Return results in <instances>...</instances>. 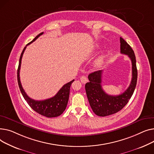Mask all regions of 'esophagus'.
<instances>
[{
	"instance_id": "34e87169",
	"label": "esophagus",
	"mask_w": 154,
	"mask_h": 154,
	"mask_svg": "<svg viewBox=\"0 0 154 154\" xmlns=\"http://www.w3.org/2000/svg\"><path fill=\"white\" fill-rule=\"evenodd\" d=\"M80 80H81V82L83 84H85L87 81H88V79H87V78L86 77V76H81V78H80Z\"/></svg>"
}]
</instances>
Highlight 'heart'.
Segmentation results:
<instances>
[{
	"label": "heart",
	"mask_w": 154,
	"mask_h": 154,
	"mask_svg": "<svg viewBox=\"0 0 154 154\" xmlns=\"http://www.w3.org/2000/svg\"><path fill=\"white\" fill-rule=\"evenodd\" d=\"M104 57L101 56V57H99V58H97L95 61H94V65L96 66L99 67V66H101L104 63Z\"/></svg>",
	"instance_id": "1"
}]
</instances>
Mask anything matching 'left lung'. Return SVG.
<instances>
[{
    "label": "left lung",
    "mask_w": 154,
    "mask_h": 154,
    "mask_svg": "<svg viewBox=\"0 0 154 154\" xmlns=\"http://www.w3.org/2000/svg\"><path fill=\"white\" fill-rule=\"evenodd\" d=\"M121 53L127 55L132 62V80L128 88L117 96L106 94L102 88L103 70L96 71L88 75L89 82L85 85L86 93L90 106L98 116H107L121 111L128 104L137 84V69L134 52L130 45L120 37Z\"/></svg>",
    "instance_id": "1"
}]
</instances>
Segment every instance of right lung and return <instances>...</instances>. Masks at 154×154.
Segmentation results:
<instances>
[{
	"mask_svg": "<svg viewBox=\"0 0 154 154\" xmlns=\"http://www.w3.org/2000/svg\"><path fill=\"white\" fill-rule=\"evenodd\" d=\"M43 33V32H42L38 34L32 42L27 44L26 47L23 48L20 57L19 67H18L17 69V80L21 93L22 94V96L24 97L25 100L32 107V109H33L37 113L47 117H55L60 116L65 110L69 99L70 86L71 83L75 81V79L72 80L70 82L63 85L55 96L45 99V100L36 101L33 99H31L26 94L24 89L22 88L20 79V69L21 66L22 58L26 46L35 41Z\"/></svg>",
	"mask_w": 154,
	"mask_h": 154,
	"instance_id": "obj_1",
	"label": "right lung"
}]
</instances>
